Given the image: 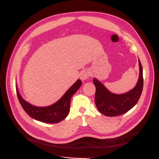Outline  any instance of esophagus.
I'll list each match as a JSON object with an SVG mask.
<instances>
[{
  "label": "esophagus",
  "mask_w": 159,
  "mask_h": 159,
  "mask_svg": "<svg viewBox=\"0 0 159 159\" xmlns=\"http://www.w3.org/2000/svg\"><path fill=\"white\" fill-rule=\"evenodd\" d=\"M91 76V73L88 71H84L81 72L80 75V79L82 81H85L86 79H88L89 77Z\"/></svg>",
  "instance_id": "34e87169"
}]
</instances>
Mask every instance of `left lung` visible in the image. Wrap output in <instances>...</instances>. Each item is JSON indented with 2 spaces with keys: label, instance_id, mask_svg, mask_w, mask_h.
<instances>
[{
  "label": "left lung",
  "instance_id": "obj_1",
  "mask_svg": "<svg viewBox=\"0 0 159 159\" xmlns=\"http://www.w3.org/2000/svg\"><path fill=\"white\" fill-rule=\"evenodd\" d=\"M139 78L135 87L123 94L113 93L96 78L93 80L95 86V103L99 111L105 116L115 117L127 112L135 105L141 97L143 88V68L140 60Z\"/></svg>",
  "mask_w": 159,
  "mask_h": 159
}]
</instances>
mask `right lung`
Masks as SVG:
<instances>
[{
    "mask_svg": "<svg viewBox=\"0 0 159 159\" xmlns=\"http://www.w3.org/2000/svg\"><path fill=\"white\" fill-rule=\"evenodd\" d=\"M81 85L80 80L68 89L60 100L47 107H36L26 102L19 93L16 85V93L21 106L30 117L43 123H57L68 116L70 112L71 98Z\"/></svg>",
    "mask_w": 159,
    "mask_h": 159,
    "instance_id": "1",
    "label": "right lung"
}]
</instances>
